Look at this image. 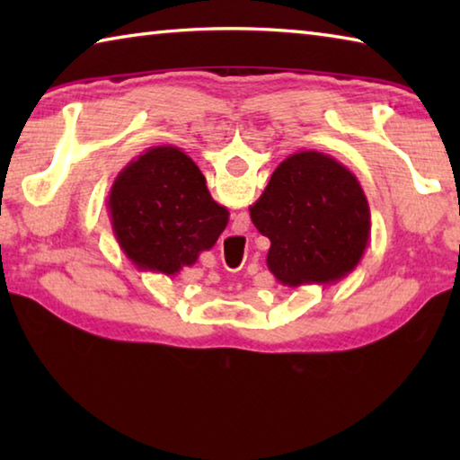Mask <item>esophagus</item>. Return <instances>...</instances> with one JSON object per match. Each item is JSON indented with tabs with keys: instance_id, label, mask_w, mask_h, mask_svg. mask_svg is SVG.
Instances as JSON below:
<instances>
[{
	"instance_id": "obj_1",
	"label": "esophagus",
	"mask_w": 460,
	"mask_h": 460,
	"mask_svg": "<svg viewBox=\"0 0 460 460\" xmlns=\"http://www.w3.org/2000/svg\"><path fill=\"white\" fill-rule=\"evenodd\" d=\"M241 266H243V263H241Z\"/></svg>"
}]
</instances>
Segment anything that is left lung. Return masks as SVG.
I'll use <instances>...</instances> for the list:
<instances>
[{
  "label": "left lung",
  "instance_id": "8db88e82",
  "mask_svg": "<svg viewBox=\"0 0 460 460\" xmlns=\"http://www.w3.org/2000/svg\"><path fill=\"white\" fill-rule=\"evenodd\" d=\"M249 215L271 243L270 271L288 288L339 282L359 266L371 235L357 176L314 150L288 155Z\"/></svg>",
  "mask_w": 460,
  "mask_h": 460
}]
</instances>
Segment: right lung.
Here are the masks:
<instances>
[{
    "instance_id": "obj_1",
    "label": "right lung",
    "mask_w": 460,
    "mask_h": 460,
    "mask_svg": "<svg viewBox=\"0 0 460 460\" xmlns=\"http://www.w3.org/2000/svg\"><path fill=\"white\" fill-rule=\"evenodd\" d=\"M123 253L142 271L176 276L229 223L199 166L176 146H154L121 170L107 200Z\"/></svg>"
}]
</instances>
